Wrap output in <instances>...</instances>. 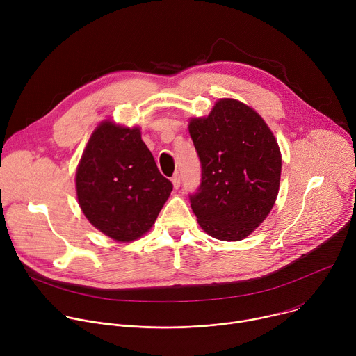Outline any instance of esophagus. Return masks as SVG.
Listing matches in <instances>:
<instances>
[{"mask_svg":"<svg viewBox=\"0 0 356 356\" xmlns=\"http://www.w3.org/2000/svg\"><path fill=\"white\" fill-rule=\"evenodd\" d=\"M172 183H173V187H175V188H179V187H180V175H179V173H175V175H173Z\"/></svg>","mask_w":356,"mask_h":356,"instance_id":"esophagus-1","label":"esophagus"}]
</instances>
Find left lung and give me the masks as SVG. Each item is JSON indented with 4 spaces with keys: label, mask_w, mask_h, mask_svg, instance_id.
Returning a JSON list of instances; mask_svg holds the SVG:
<instances>
[{
    "label": "left lung",
    "mask_w": 356,
    "mask_h": 356,
    "mask_svg": "<svg viewBox=\"0 0 356 356\" xmlns=\"http://www.w3.org/2000/svg\"><path fill=\"white\" fill-rule=\"evenodd\" d=\"M188 132L201 163L190 195L200 227L220 241H241L268 217L279 193L282 155L262 117L238 99H218Z\"/></svg>",
    "instance_id": "8db88e82"
}]
</instances>
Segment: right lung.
I'll return each mask as SVG.
<instances>
[{
  "mask_svg": "<svg viewBox=\"0 0 356 356\" xmlns=\"http://www.w3.org/2000/svg\"><path fill=\"white\" fill-rule=\"evenodd\" d=\"M76 190L81 211L97 229L129 242L155 224L173 184L161 175L139 128L104 121L83 152Z\"/></svg>",
  "mask_w": 356,
  "mask_h": 356,
  "instance_id": "right-lung-1",
  "label": "right lung"
}]
</instances>
